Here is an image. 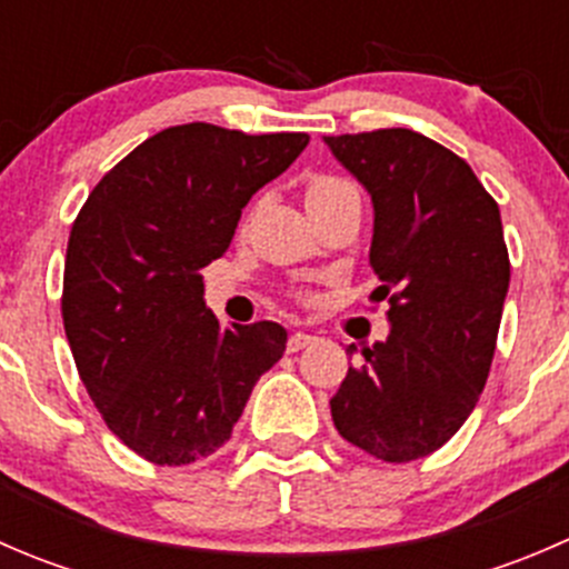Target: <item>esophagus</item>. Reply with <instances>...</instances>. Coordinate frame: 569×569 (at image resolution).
<instances>
[{"label": "esophagus", "instance_id": "1", "mask_svg": "<svg viewBox=\"0 0 569 569\" xmlns=\"http://www.w3.org/2000/svg\"><path fill=\"white\" fill-rule=\"evenodd\" d=\"M313 341H317V338L308 336V332H302V330H297V332H291V336H289V343H286V349H289V352H300V349L311 347Z\"/></svg>", "mask_w": 569, "mask_h": 569}]
</instances>
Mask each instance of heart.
<instances>
[{
    "mask_svg": "<svg viewBox=\"0 0 569 569\" xmlns=\"http://www.w3.org/2000/svg\"><path fill=\"white\" fill-rule=\"evenodd\" d=\"M358 192L352 181L341 176H330V173H319L311 176V181L306 183V203L308 209L313 206H327V203H336V200L347 198V194Z\"/></svg>",
    "mask_w": 569,
    "mask_h": 569,
    "instance_id": "obj_1",
    "label": "heart"
}]
</instances>
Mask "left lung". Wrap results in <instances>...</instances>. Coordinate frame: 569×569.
Masks as SVG:
<instances>
[{
	"label": "left lung",
	"mask_w": 569,
	"mask_h": 569,
	"mask_svg": "<svg viewBox=\"0 0 569 569\" xmlns=\"http://www.w3.org/2000/svg\"><path fill=\"white\" fill-rule=\"evenodd\" d=\"M325 142L369 189L375 297L391 306L388 341L360 349L332 423L377 460H421L462 427L490 375L509 289L501 211L462 157L412 129Z\"/></svg>",
	"instance_id": "8db88e82"
}]
</instances>
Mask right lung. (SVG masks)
I'll use <instances>...</instances> for the list:
<instances>
[{"label":"right lung","instance_id":"add662e5","mask_svg":"<svg viewBox=\"0 0 569 569\" xmlns=\"http://www.w3.org/2000/svg\"><path fill=\"white\" fill-rule=\"evenodd\" d=\"M306 146L302 131L170 126L120 159L73 220L68 343L109 432L148 462L214 455L258 377L283 358L278 321L222 330L200 269L228 250L248 200Z\"/></svg>","mask_w":569,"mask_h":569}]
</instances>
